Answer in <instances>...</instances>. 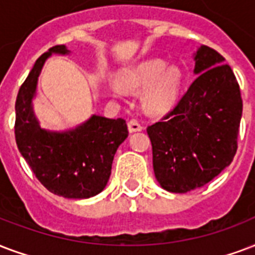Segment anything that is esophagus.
Segmentation results:
<instances>
[{
	"label": "esophagus",
	"instance_id": "obj_1",
	"mask_svg": "<svg viewBox=\"0 0 255 255\" xmlns=\"http://www.w3.org/2000/svg\"><path fill=\"white\" fill-rule=\"evenodd\" d=\"M143 129V126H141L137 120L132 119L128 122V131L129 132H137V131H141Z\"/></svg>",
	"mask_w": 255,
	"mask_h": 255
}]
</instances>
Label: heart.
Listing matches in <instances>:
<instances>
[{"mask_svg": "<svg viewBox=\"0 0 255 255\" xmlns=\"http://www.w3.org/2000/svg\"><path fill=\"white\" fill-rule=\"evenodd\" d=\"M120 79L128 89L145 86L141 96L143 107L149 114L156 115L164 114L175 106L182 87V71L176 65H166L160 58H149L126 68ZM124 87L116 81L110 84L111 92L118 97L126 95Z\"/></svg>", "mask_w": 255, "mask_h": 255, "instance_id": "obj_1", "label": "heart"}]
</instances>
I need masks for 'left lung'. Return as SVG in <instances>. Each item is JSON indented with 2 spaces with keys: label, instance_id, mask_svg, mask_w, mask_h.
Returning a JSON list of instances; mask_svg holds the SVG:
<instances>
[{
  "label": "left lung",
  "instance_id": "1",
  "mask_svg": "<svg viewBox=\"0 0 255 255\" xmlns=\"http://www.w3.org/2000/svg\"><path fill=\"white\" fill-rule=\"evenodd\" d=\"M194 80L172 111L147 128L155 178L170 192H188L218 176L237 152L242 116L238 81L225 57L202 45Z\"/></svg>",
  "mask_w": 255,
  "mask_h": 255
}]
</instances>
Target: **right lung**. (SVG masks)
<instances>
[{"mask_svg": "<svg viewBox=\"0 0 255 255\" xmlns=\"http://www.w3.org/2000/svg\"><path fill=\"white\" fill-rule=\"evenodd\" d=\"M68 54L65 45L52 46L37 58L17 95L14 133L17 147L44 187L64 198L85 199L102 192L110 179L116 149L128 136L124 119L93 115L64 132L40 127L32 100L46 58Z\"/></svg>", "mask_w": 255, "mask_h": 255, "instance_id": "add662e5", "label": "right lung"}]
</instances>
